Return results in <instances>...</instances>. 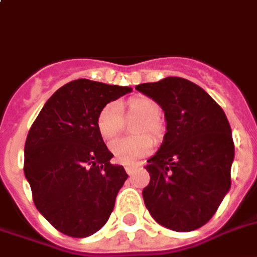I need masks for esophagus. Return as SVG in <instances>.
Segmentation results:
<instances>
[{"mask_svg": "<svg viewBox=\"0 0 257 257\" xmlns=\"http://www.w3.org/2000/svg\"><path fill=\"white\" fill-rule=\"evenodd\" d=\"M125 170H126V173L131 176V174H134L135 166H132V165H126V166H125Z\"/></svg>", "mask_w": 257, "mask_h": 257, "instance_id": "esophagus-1", "label": "esophagus"}]
</instances>
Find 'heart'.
Instances as JSON below:
<instances>
[{
  "label": "heart",
  "instance_id": "obj_1",
  "mask_svg": "<svg viewBox=\"0 0 257 257\" xmlns=\"http://www.w3.org/2000/svg\"><path fill=\"white\" fill-rule=\"evenodd\" d=\"M126 111L132 115H138L142 118L136 128V134L148 132L157 136L161 131V125L158 122V114L161 111L159 104L147 96H138L128 100ZM96 129L100 138L109 140L118 134L121 129V114L119 106L115 102L104 104L96 117ZM154 147L153 139L148 135H139L134 138H118L109 144L110 153L114 158L122 163H135L139 158L148 154Z\"/></svg>",
  "mask_w": 257,
  "mask_h": 257
}]
</instances>
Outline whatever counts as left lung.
Returning <instances> with one entry per match:
<instances>
[{
  "label": "left lung",
  "instance_id": "8db88e82",
  "mask_svg": "<svg viewBox=\"0 0 257 257\" xmlns=\"http://www.w3.org/2000/svg\"><path fill=\"white\" fill-rule=\"evenodd\" d=\"M162 107L166 134L146 166L144 204L159 225L199 229L230 189L234 143L226 114L201 87L182 77L136 85Z\"/></svg>",
  "mask_w": 257,
  "mask_h": 257
}]
</instances>
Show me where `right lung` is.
<instances>
[{
	"label": "right lung",
	"mask_w": 257,
	"mask_h": 257,
	"mask_svg": "<svg viewBox=\"0 0 257 257\" xmlns=\"http://www.w3.org/2000/svg\"><path fill=\"white\" fill-rule=\"evenodd\" d=\"M131 87L79 79L51 95L28 132L24 174L38 211L58 231L88 237L102 229L128 174L111 165L96 129L104 104Z\"/></svg>",
	"instance_id": "right-lung-1"
}]
</instances>
